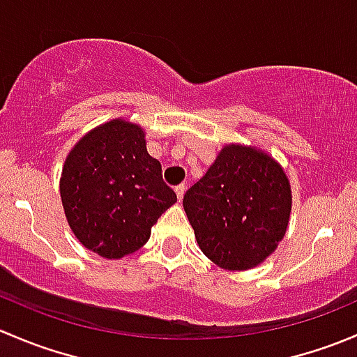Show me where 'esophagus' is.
I'll use <instances>...</instances> for the list:
<instances>
[{"label":"esophagus","mask_w":357,"mask_h":357,"mask_svg":"<svg viewBox=\"0 0 357 357\" xmlns=\"http://www.w3.org/2000/svg\"><path fill=\"white\" fill-rule=\"evenodd\" d=\"M185 190H186V186L183 185V183H181V185H178V186H176V188H174L176 195H178V199H179V200H181V199H183V195H185Z\"/></svg>","instance_id":"obj_1"}]
</instances>
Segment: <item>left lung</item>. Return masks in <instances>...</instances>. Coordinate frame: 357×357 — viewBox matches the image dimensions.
<instances>
[{
	"label": "left lung",
	"mask_w": 357,
	"mask_h": 357,
	"mask_svg": "<svg viewBox=\"0 0 357 357\" xmlns=\"http://www.w3.org/2000/svg\"><path fill=\"white\" fill-rule=\"evenodd\" d=\"M205 255L229 271L255 268L287 233L291 190L282 165L262 150L226 145L183 199Z\"/></svg>",
	"instance_id": "8db88e82"
}]
</instances>
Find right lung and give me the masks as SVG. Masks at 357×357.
<instances>
[{"instance_id": "obj_1", "label": "right lung", "mask_w": 357, "mask_h": 357, "mask_svg": "<svg viewBox=\"0 0 357 357\" xmlns=\"http://www.w3.org/2000/svg\"><path fill=\"white\" fill-rule=\"evenodd\" d=\"M60 197L75 238L105 259L149 242L152 226L174 204L162 165L146 152L145 131L114 119L82 136L66 158Z\"/></svg>"}]
</instances>
